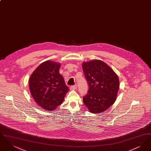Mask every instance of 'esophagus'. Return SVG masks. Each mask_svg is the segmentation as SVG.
<instances>
[{
  "label": "esophagus",
  "instance_id": "1",
  "mask_svg": "<svg viewBox=\"0 0 151 151\" xmlns=\"http://www.w3.org/2000/svg\"><path fill=\"white\" fill-rule=\"evenodd\" d=\"M77 88V86L76 85H75V86H72L70 87V89L71 90H75Z\"/></svg>",
  "mask_w": 151,
  "mask_h": 151
}]
</instances>
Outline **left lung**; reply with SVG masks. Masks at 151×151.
I'll return each mask as SVG.
<instances>
[{
	"instance_id": "obj_1",
	"label": "left lung",
	"mask_w": 151,
	"mask_h": 151,
	"mask_svg": "<svg viewBox=\"0 0 151 151\" xmlns=\"http://www.w3.org/2000/svg\"><path fill=\"white\" fill-rule=\"evenodd\" d=\"M83 70L89 86L83 102L89 112L99 114L115 102L119 87L117 75L100 60L84 62Z\"/></svg>"
}]
</instances>
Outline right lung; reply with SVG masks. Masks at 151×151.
<instances>
[{
	"label": "right lung",
	"instance_id": "right-lung-1",
	"mask_svg": "<svg viewBox=\"0 0 151 151\" xmlns=\"http://www.w3.org/2000/svg\"><path fill=\"white\" fill-rule=\"evenodd\" d=\"M60 64L47 60L40 65L29 80V89L36 103L52 111L63 103L69 91L63 77L59 73Z\"/></svg>",
	"mask_w": 151,
	"mask_h": 151
}]
</instances>
